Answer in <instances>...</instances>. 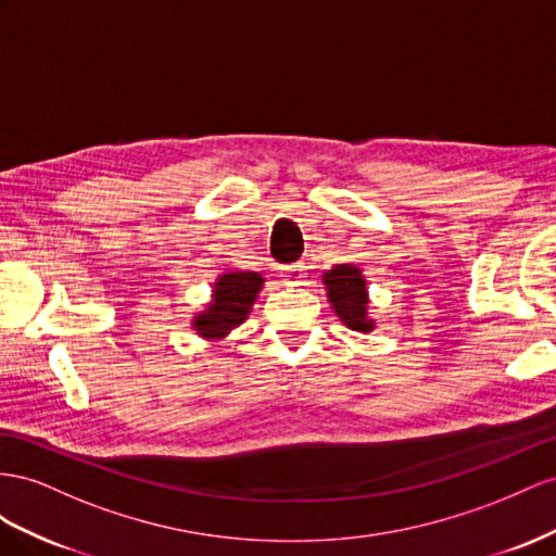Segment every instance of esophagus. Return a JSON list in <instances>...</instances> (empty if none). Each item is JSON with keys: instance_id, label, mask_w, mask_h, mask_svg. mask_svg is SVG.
Here are the masks:
<instances>
[{"instance_id": "obj_1", "label": "esophagus", "mask_w": 556, "mask_h": 556, "mask_svg": "<svg viewBox=\"0 0 556 556\" xmlns=\"http://www.w3.org/2000/svg\"><path fill=\"white\" fill-rule=\"evenodd\" d=\"M307 277V265L305 263H293L283 267V281L289 283V287H303V281Z\"/></svg>"}]
</instances>
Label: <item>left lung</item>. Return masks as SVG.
Masks as SVG:
<instances>
[{
  "mask_svg": "<svg viewBox=\"0 0 556 556\" xmlns=\"http://www.w3.org/2000/svg\"><path fill=\"white\" fill-rule=\"evenodd\" d=\"M324 281L332 309H336L344 326L361 332H368L375 328L372 319H368L366 279H363L358 267L338 265L336 269H330V273L324 275Z\"/></svg>",
  "mask_w": 556,
  "mask_h": 556,
  "instance_id": "obj_1",
  "label": "left lung"
}]
</instances>
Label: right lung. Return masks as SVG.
Returning a JSON list of instances; mask_svg holds the SVG:
<instances>
[{
	"instance_id": "right-lung-1",
	"label": "right lung",
	"mask_w": 556,
	"mask_h": 556,
	"mask_svg": "<svg viewBox=\"0 0 556 556\" xmlns=\"http://www.w3.org/2000/svg\"><path fill=\"white\" fill-rule=\"evenodd\" d=\"M263 289L258 273H228L214 283V300L202 314L195 316V330L202 338H226L232 328L240 326Z\"/></svg>"
}]
</instances>
